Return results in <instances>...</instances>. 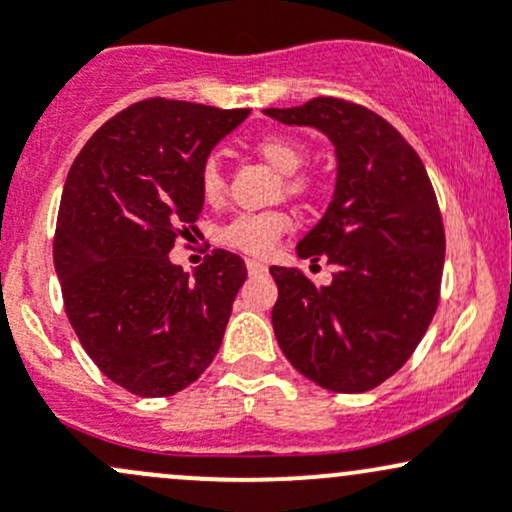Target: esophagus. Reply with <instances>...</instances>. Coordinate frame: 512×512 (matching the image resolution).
<instances>
[{
	"instance_id": "esophagus-1",
	"label": "esophagus",
	"mask_w": 512,
	"mask_h": 512,
	"mask_svg": "<svg viewBox=\"0 0 512 512\" xmlns=\"http://www.w3.org/2000/svg\"><path fill=\"white\" fill-rule=\"evenodd\" d=\"M246 268H249L251 276H263V273L268 271L266 263H263V261H256V258H249V261H246Z\"/></svg>"
}]
</instances>
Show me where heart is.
Segmentation results:
<instances>
[{
  "instance_id": "b5f03b06",
  "label": "heart",
  "mask_w": 512,
  "mask_h": 512,
  "mask_svg": "<svg viewBox=\"0 0 512 512\" xmlns=\"http://www.w3.org/2000/svg\"><path fill=\"white\" fill-rule=\"evenodd\" d=\"M254 151L278 173L288 175V190L293 195H302L307 190V180L295 175V170L305 161V151L295 139L283 134H266L254 144ZM200 190L207 202H219L224 195V173L219 158H210L202 166ZM290 229V219L283 212H246L236 214L219 232V241L244 251L251 256H263L278 244V239Z\"/></svg>"
}]
</instances>
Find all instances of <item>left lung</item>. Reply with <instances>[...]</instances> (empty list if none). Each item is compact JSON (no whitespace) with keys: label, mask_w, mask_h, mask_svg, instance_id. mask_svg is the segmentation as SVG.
<instances>
[{"label":"left lung","mask_w":512,"mask_h":512,"mask_svg":"<svg viewBox=\"0 0 512 512\" xmlns=\"http://www.w3.org/2000/svg\"><path fill=\"white\" fill-rule=\"evenodd\" d=\"M263 112L315 126L337 153L332 202L298 244L300 258L332 263V283L317 288L298 268L271 266L273 332L302 376L364 393L410 359L437 310L444 224L432 183L400 131L361 104L315 97Z\"/></svg>","instance_id":"8db88e82"}]
</instances>
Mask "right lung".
Returning a JSON list of instances; mask_svg holds the SVG:
<instances>
[{
	"instance_id": "add662e5",
	"label": "right lung",
	"mask_w": 512,
	"mask_h": 512,
	"mask_svg": "<svg viewBox=\"0 0 512 512\" xmlns=\"http://www.w3.org/2000/svg\"><path fill=\"white\" fill-rule=\"evenodd\" d=\"M249 109L136 102L92 134L60 200L53 263L82 349L141 398L188 388L212 364L246 266L214 249L195 276L170 263L195 232L207 156Z\"/></svg>"
}]
</instances>
